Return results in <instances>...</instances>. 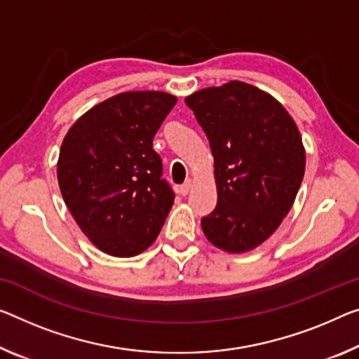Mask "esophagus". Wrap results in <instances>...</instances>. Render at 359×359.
Instances as JSON below:
<instances>
[{"instance_id":"esophagus-1","label":"esophagus","mask_w":359,"mask_h":359,"mask_svg":"<svg viewBox=\"0 0 359 359\" xmlns=\"http://www.w3.org/2000/svg\"><path fill=\"white\" fill-rule=\"evenodd\" d=\"M191 187H192V180H187L186 183H183V184L180 186V194L181 196H187V194H189Z\"/></svg>"}]
</instances>
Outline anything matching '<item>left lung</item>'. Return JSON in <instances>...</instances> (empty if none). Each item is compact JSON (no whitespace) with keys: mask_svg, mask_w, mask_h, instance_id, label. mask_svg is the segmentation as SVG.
I'll return each instance as SVG.
<instances>
[{"mask_svg":"<svg viewBox=\"0 0 359 359\" xmlns=\"http://www.w3.org/2000/svg\"><path fill=\"white\" fill-rule=\"evenodd\" d=\"M205 131L218 202L202 218L215 247L244 253L268 239L294 205L305 175L300 131L283 104L233 80L184 99Z\"/></svg>","mask_w":359,"mask_h":359,"instance_id":"8db88e82","label":"left lung"}]
</instances>
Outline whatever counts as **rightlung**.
Here are the masks:
<instances>
[{"instance_id":"right-lung-1","label":"right lung","mask_w":359,"mask_h":359,"mask_svg":"<svg viewBox=\"0 0 359 359\" xmlns=\"http://www.w3.org/2000/svg\"><path fill=\"white\" fill-rule=\"evenodd\" d=\"M176 97L126 91L97 104L70 126L57 181L85 236L112 257H135L161 233L175 192L162 178L152 140Z\"/></svg>"}]
</instances>
